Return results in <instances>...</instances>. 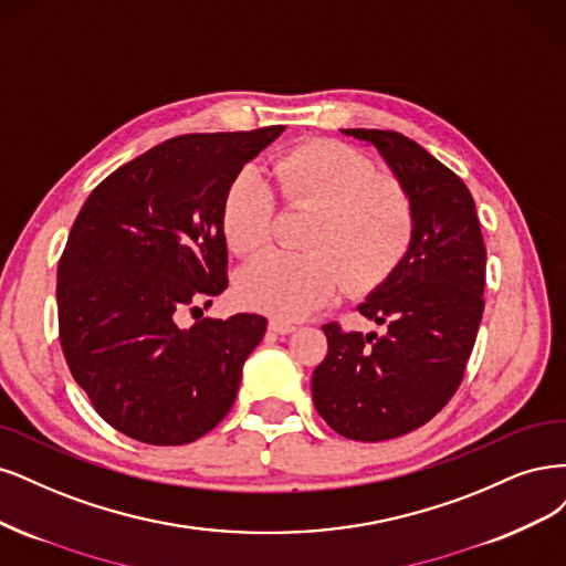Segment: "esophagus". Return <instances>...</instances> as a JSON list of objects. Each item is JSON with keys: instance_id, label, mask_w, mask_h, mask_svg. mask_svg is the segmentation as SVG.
<instances>
[{"instance_id": "obj_1", "label": "esophagus", "mask_w": 566, "mask_h": 566, "mask_svg": "<svg viewBox=\"0 0 566 566\" xmlns=\"http://www.w3.org/2000/svg\"><path fill=\"white\" fill-rule=\"evenodd\" d=\"M268 329H270L272 334L286 336V334H291V332H296V326L291 324V322H284V319H280V317H272V319H270V324H268Z\"/></svg>"}]
</instances>
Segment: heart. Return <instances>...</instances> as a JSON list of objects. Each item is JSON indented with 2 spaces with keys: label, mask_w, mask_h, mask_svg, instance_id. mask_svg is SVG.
I'll return each instance as SVG.
<instances>
[{
  "label": "heart",
  "mask_w": 566,
  "mask_h": 566,
  "mask_svg": "<svg viewBox=\"0 0 566 566\" xmlns=\"http://www.w3.org/2000/svg\"><path fill=\"white\" fill-rule=\"evenodd\" d=\"M289 209L313 211L303 253H268L240 277L247 305L280 319L315 313L340 289L369 291L409 256L416 205L395 178L348 143L313 140L272 161ZM277 197L259 169L244 167L223 199V232L240 256H256L275 232Z\"/></svg>",
  "instance_id": "b5f03b06"
}]
</instances>
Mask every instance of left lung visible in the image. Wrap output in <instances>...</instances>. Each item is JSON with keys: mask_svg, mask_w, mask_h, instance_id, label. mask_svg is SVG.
<instances>
[{"mask_svg": "<svg viewBox=\"0 0 566 566\" xmlns=\"http://www.w3.org/2000/svg\"><path fill=\"white\" fill-rule=\"evenodd\" d=\"M371 143L416 205L409 256L357 310L378 336L324 324L329 350L313 374V402L338 434L382 442L442 411L459 390L484 313L486 249L463 180L416 140L343 129Z\"/></svg>", "mask_w": 566, "mask_h": 566, "instance_id": "obj_1", "label": "left lung"}]
</instances>
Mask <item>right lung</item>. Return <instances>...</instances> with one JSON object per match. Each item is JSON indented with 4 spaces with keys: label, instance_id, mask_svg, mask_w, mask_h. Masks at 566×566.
Here are the masks:
<instances>
[{
    "label": "right lung",
    "instance_id": "1",
    "mask_svg": "<svg viewBox=\"0 0 566 566\" xmlns=\"http://www.w3.org/2000/svg\"><path fill=\"white\" fill-rule=\"evenodd\" d=\"M282 132L164 140L98 184L72 223L56 284L63 355L103 421L132 440L195 442L234 405L268 319H180L228 286V186Z\"/></svg>",
    "mask_w": 566,
    "mask_h": 566
}]
</instances>
